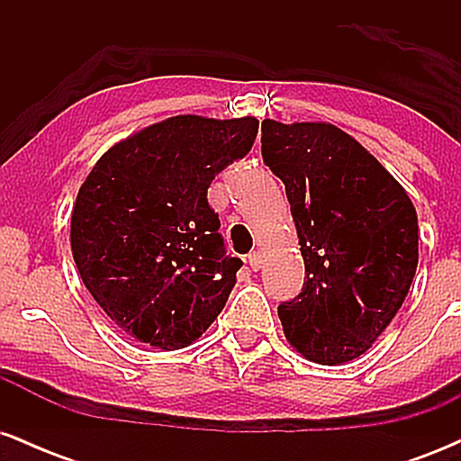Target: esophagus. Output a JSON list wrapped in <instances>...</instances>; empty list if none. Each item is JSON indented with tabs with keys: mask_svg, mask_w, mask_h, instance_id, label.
I'll return each mask as SVG.
<instances>
[{
	"mask_svg": "<svg viewBox=\"0 0 461 461\" xmlns=\"http://www.w3.org/2000/svg\"><path fill=\"white\" fill-rule=\"evenodd\" d=\"M249 267H251L253 271H260L262 268V253L260 251L249 253Z\"/></svg>",
	"mask_w": 461,
	"mask_h": 461,
	"instance_id": "34e87169",
	"label": "esophagus"
}]
</instances>
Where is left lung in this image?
I'll list each match as a JSON object with an SVG mask.
<instances>
[{"instance_id": "left-lung-1", "label": "left lung", "mask_w": 461, "mask_h": 461, "mask_svg": "<svg viewBox=\"0 0 461 461\" xmlns=\"http://www.w3.org/2000/svg\"><path fill=\"white\" fill-rule=\"evenodd\" d=\"M262 158L284 182L303 290L277 308L294 351L351 362L393 322L418 267V216L405 188L351 134L322 121H262Z\"/></svg>"}]
</instances>
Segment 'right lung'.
I'll return each instance as SVG.
<instances>
[{
	"mask_svg": "<svg viewBox=\"0 0 461 461\" xmlns=\"http://www.w3.org/2000/svg\"><path fill=\"white\" fill-rule=\"evenodd\" d=\"M256 134V116H171L110 147L79 186L73 260L99 308L130 338L176 351L225 308L242 262L225 258L205 194Z\"/></svg>",
	"mask_w": 461,
	"mask_h": 461,
	"instance_id": "obj_1",
	"label": "right lung"
}]
</instances>
